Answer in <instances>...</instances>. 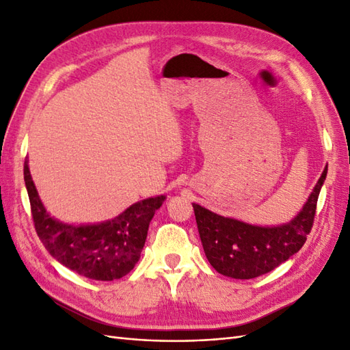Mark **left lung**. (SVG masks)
<instances>
[{
    "label": "left lung",
    "mask_w": 350,
    "mask_h": 350,
    "mask_svg": "<svg viewBox=\"0 0 350 350\" xmlns=\"http://www.w3.org/2000/svg\"><path fill=\"white\" fill-rule=\"evenodd\" d=\"M327 166L302 210L288 224L258 226L220 216L193 203L201 243L213 269L232 279H254L298 252L311 232Z\"/></svg>",
    "instance_id": "1"
}]
</instances>
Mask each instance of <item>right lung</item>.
<instances>
[{"instance_id": "right-lung-1", "label": "right lung", "mask_w": 350, "mask_h": 350, "mask_svg": "<svg viewBox=\"0 0 350 350\" xmlns=\"http://www.w3.org/2000/svg\"><path fill=\"white\" fill-rule=\"evenodd\" d=\"M25 161V184L39 239L62 266L92 280L109 282L130 273L144 247L150 220L165 196L131 204L116 217L92 225H70L52 217L42 203Z\"/></svg>"}]
</instances>
